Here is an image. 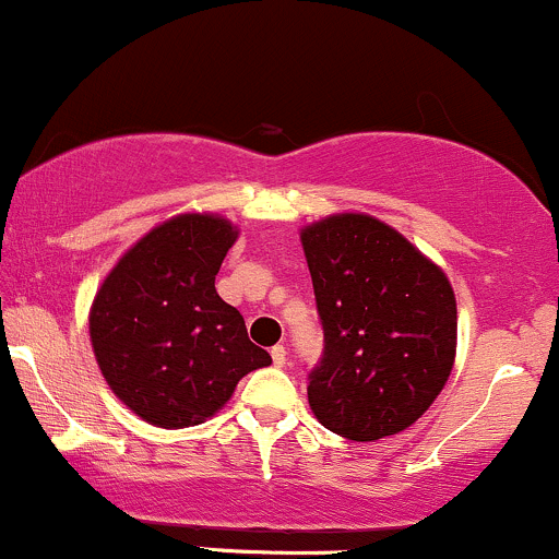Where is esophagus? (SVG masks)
<instances>
[{
    "label": "esophagus",
    "mask_w": 559,
    "mask_h": 559,
    "mask_svg": "<svg viewBox=\"0 0 559 559\" xmlns=\"http://www.w3.org/2000/svg\"><path fill=\"white\" fill-rule=\"evenodd\" d=\"M272 361H274V367H285V364H287V348L285 346H274L272 348Z\"/></svg>",
    "instance_id": "1"
}]
</instances>
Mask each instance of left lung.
I'll use <instances>...</instances> for the list:
<instances>
[{"label":"left lung","mask_w":559,"mask_h":559,"mask_svg":"<svg viewBox=\"0 0 559 559\" xmlns=\"http://www.w3.org/2000/svg\"><path fill=\"white\" fill-rule=\"evenodd\" d=\"M324 330L309 406L348 441L415 425L456 356V298L443 269L367 213H332L300 229Z\"/></svg>","instance_id":"1"}]
</instances>
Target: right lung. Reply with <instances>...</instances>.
<instances>
[{
	"mask_svg": "<svg viewBox=\"0 0 559 559\" xmlns=\"http://www.w3.org/2000/svg\"><path fill=\"white\" fill-rule=\"evenodd\" d=\"M237 237L218 213H179L140 237L97 287L94 359L110 391L155 428L205 423L248 372L272 364L213 285Z\"/></svg>",
	"mask_w": 559,
	"mask_h": 559,
	"instance_id": "add662e5",
	"label": "right lung"
}]
</instances>
